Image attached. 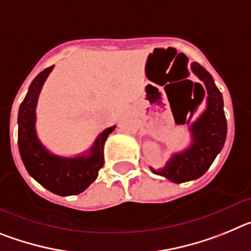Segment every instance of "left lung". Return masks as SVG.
<instances>
[{
  "instance_id": "8db88e82",
  "label": "left lung",
  "mask_w": 251,
  "mask_h": 251,
  "mask_svg": "<svg viewBox=\"0 0 251 251\" xmlns=\"http://www.w3.org/2000/svg\"><path fill=\"white\" fill-rule=\"evenodd\" d=\"M191 72L205 85L206 104L201 114L188 127L190 145L185 150L172 153L162 168L150 167L153 174L174 183L187 182L202 176L223 150L227 133L223 95L211 74L199 63H191Z\"/></svg>"
}]
</instances>
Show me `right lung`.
<instances>
[{"label": "right lung", "instance_id": "1", "mask_svg": "<svg viewBox=\"0 0 251 251\" xmlns=\"http://www.w3.org/2000/svg\"><path fill=\"white\" fill-rule=\"evenodd\" d=\"M52 69L54 65L35 77L20 105L19 151L28 175L40 185L59 196H72L83 192L97 179L104 165V143L115 126L104 129L92 147L77 156H59L49 151L37 136L36 106L44 83Z\"/></svg>", "mask_w": 251, "mask_h": 251}]
</instances>
